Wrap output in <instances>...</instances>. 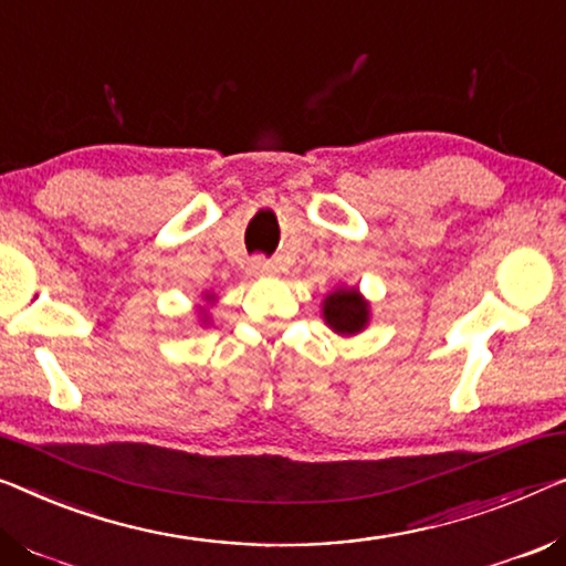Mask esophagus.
I'll list each match as a JSON object with an SVG mask.
<instances>
[{"label": "esophagus", "instance_id": "esophagus-1", "mask_svg": "<svg viewBox=\"0 0 566 566\" xmlns=\"http://www.w3.org/2000/svg\"><path fill=\"white\" fill-rule=\"evenodd\" d=\"M276 269H274V264L272 261H266V259H251L249 261V276H254V280H261V276H269V274H274Z\"/></svg>", "mask_w": 566, "mask_h": 566}]
</instances>
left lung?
I'll use <instances>...</instances> for the list:
<instances>
[{"mask_svg": "<svg viewBox=\"0 0 566 566\" xmlns=\"http://www.w3.org/2000/svg\"><path fill=\"white\" fill-rule=\"evenodd\" d=\"M323 319L333 333L350 337L364 333L370 323V302L358 286L340 284L325 294Z\"/></svg>", "mask_w": 566, "mask_h": 566, "instance_id": "left-lung-1", "label": "left lung"}]
</instances>
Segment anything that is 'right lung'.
I'll use <instances>...</instances> for the list:
<instances>
[{"label":"right lung","mask_w":566,"mask_h":566,"mask_svg":"<svg viewBox=\"0 0 566 566\" xmlns=\"http://www.w3.org/2000/svg\"><path fill=\"white\" fill-rule=\"evenodd\" d=\"M202 302H206V305H198L196 310H198V319L202 325H208V319H210V315H208V307H213L216 302H218V294L216 292H202V297H200Z\"/></svg>","instance_id":"1"}]
</instances>
